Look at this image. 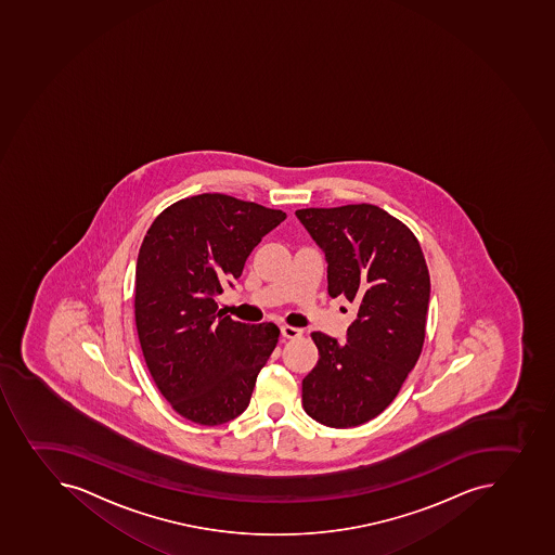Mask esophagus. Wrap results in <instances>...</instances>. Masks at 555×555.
<instances>
[{"label":"esophagus","mask_w":555,"mask_h":555,"mask_svg":"<svg viewBox=\"0 0 555 555\" xmlns=\"http://www.w3.org/2000/svg\"><path fill=\"white\" fill-rule=\"evenodd\" d=\"M280 333L287 339L300 338L301 334H304L301 333V328L291 327V325H282Z\"/></svg>","instance_id":"1"}]
</instances>
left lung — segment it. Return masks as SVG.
Instances as JSON below:
<instances>
[{
	"label": "left lung",
	"mask_w": 555,
	"mask_h": 555,
	"mask_svg": "<svg viewBox=\"0 0 555 555\" xmlns=\"http://www.w3.org/2000/svg\"><path fill=\"white\" fill-rule=\"evenodd\" d=\"M327 259L328 295L358 307L347 341L312 333L318 363L301 380L309 417L354 428L390 406L423 352L429 273L412 230L379 206L301 208Z\"/></svg>",
	"instance_id": "obj_1"
}]
</instances>
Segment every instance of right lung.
Instances as JSON below:
<instances>
[{
    "mask_svg": "<svg viewBox=\"0 0 555 555\" xmlns=\"http://www.w3.org/2000/svg\"><path fill=\"white\" fill-rule=\"evenodd\" d=\"M285 211L227 194H199L165 208L143 237L134 320L154 383L181 417L217 426L248 408L255 380L279 344L275 323L222 317V285Z\"/></svg>",
    "mask_w": 555,
    "mask_h": 555,
    "instance_id": "right-lung-1",
    "label": "right lung"
}]
</instances>
